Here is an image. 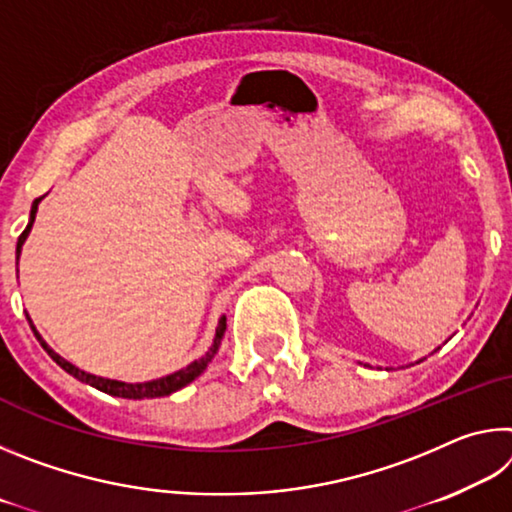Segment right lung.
<instances>
[{
    "label": "right lung",
    "instance_id": "obj_1",
    "mask_svg": "<svg viewBox=\"0 0 512 512\" xmlns=\"http://www.w3.org/2000/svg\"><path fill=\"white\" fill-rule=\"evenodd\" d=\"M40 201H42V198H36V201H33L29 225H27V228H24L20 239H17V259H20L24 241H27L29 232H31V228H33V221H36V212H38V203H40ZM27 318H29V316H27ZM29 325H31L33 334H36V339L40 341L42 348L47 350L49 357L54 359V361L58 363V366L63 368L65 372H69V375H72V377L83 381V384L94 386V388H97V391H103V393L115 395V397H126V400H144V397H164V395H171V393L180 391V388H185V386L189 384V381H194L198 375H201V372L207 368V363H210V361L214 359V354H216V350H219L221 339H223V334H225V316H221L219 327H216V336H214V341H212V348L207 350L201 359L192 361V363H189V366L183 368V370L171 372V375H167V377L151 379V381H142V384H126V381L97 377V375H90V372H85V370H79L76 366H72V363L65 361L63 357H60V354H56L54 350L49 348V345H47L45 341H42V336L38 334V329L33 327L31 318H29Z\"/></svg>",
    "mask_w": 512,
    "mask_h": 512
}]
</instances>
